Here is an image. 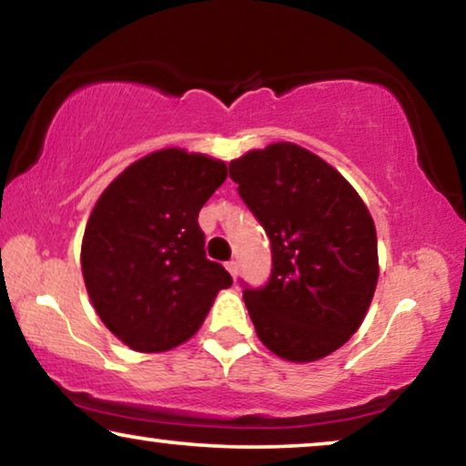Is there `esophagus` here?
I'll use <instances>...</instances> for the list:
<instances>
[{
	"label": "esophagus",
	"mask_w": 466,
	"mask_h": 466,
	"mask_svg": "<svg viewBox=\"0 0 466 466\" xmlns=\"http://www.w3.org/2000/svg\"><path fill=\"white\" fill-rule=\"evenodd\" d=\"M226 270L232 274V279H236V274H238V264H236L234 259H232V261H228V264H226Z\"/></svg>",
	"instance_id": "1"
}]
</instances>
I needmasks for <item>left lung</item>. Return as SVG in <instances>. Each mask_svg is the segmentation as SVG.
Instances as JSON below:
<instances>
[{
	"label": "left lung",
	"mask_w": 466,
	"mask_h": 466,
	"mask_svg": "<svg viewBox=\"0 0 466 466\" xmlns=\"http://www.w3.org/2000/svg\"><path fill=\"white\" fill-rule=\"evenodd\" d=\"M238 194L272 242V274L245 289L261 344L293 363L319 361L361 327L378 285L376 226L357 189L289 141L230 162Z\"/></svg>",
	"instance_id": "left-lung-1"
}]
</instances>
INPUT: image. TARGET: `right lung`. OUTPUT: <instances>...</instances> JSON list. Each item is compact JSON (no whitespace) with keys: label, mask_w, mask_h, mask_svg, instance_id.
I'll list each match as a JSON object with an SVG mask.
<instances>
[{"label":"right lung","mask_w":466,"mask_h":466,"mask_svg":"<svg viewBox=\"0 0 466 466\" xmlns=\"http://www.w3.org/2000/svg\"><path fill=\"white\" fill-rule=\"evenodd\" d=\"M228 167L167 147L143 156L105 187L82 238V274L96 314L137 352H165L194 336L232 285L205 258L198 213Z\"/></svg>","instance_id":"obj_1"}]
</instances>
